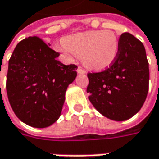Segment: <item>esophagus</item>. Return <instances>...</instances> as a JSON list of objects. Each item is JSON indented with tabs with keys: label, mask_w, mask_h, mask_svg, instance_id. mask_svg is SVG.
<instances>
[{
	"label": "esophagus",
	"mask_w": 159,
	"mask_h": 159,
	"mask_svg": "<svg viewBox=\"0 0 159 159\" xmlns=\"http://www.w3.org/2000/svg\"><path fill=\"white\" fill-rule=\"evenodd\" d=\"M77 73H78V74H85V71L83 69V67L78 66V68H77Z\"/></svg>",
	"instance_id": "34e87169"
}]
</instances>
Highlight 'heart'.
<instances>
[{"label":"heart","instance_id":"1","mask_svg":"<svg viewBox=\"0 0 159 159\" xmlns=\"http://www.w3.org/2000/svg\"><path fill=\"white\" fill-rule=\"evenodd\" d=\"M59 48L68 56L75 54L81 58L88 69L101 71L112 65L118 54V39L108 30L88 31L64 38Z\"/></svg>","mask_w":159,"mask_h":159}]
</instances>
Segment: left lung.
<instances>
[{
  "instance_id": "left-lung-1",
  "label": "left lung",
  "mask_w": 159,
  "mask_h": 159,
  "mask_svg": "<svg viewBox=\"0 0 159 159\" xmlns=\"http://www.w3.org/2000/svg\"><path fill=\"white\" fill-rule=\"evenodd\" d=\"M116 59L106 70L88 73L86 92L100 114L109 119L124 121L135 116L148 92L149 68L143 43L129 33L118 40Z\"/></svg>"
}]
</instances>
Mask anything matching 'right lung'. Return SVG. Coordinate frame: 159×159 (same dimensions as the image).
I'll list each match as a JSON object with an SVG mask.
<instances>
[{
  "instance_id": "add662e5",
  "label": "right lung",
  "mask_w": 159,
  "mask_h": 159,
  "mask_svg": "<svg viewBox=\"0 0 159 159\" xmlns=\"http://www.w3.org/2000/svg\"><path fill=\"white\" fill-rule=\"evenodd\" d=\"M59 54L41 38L33 36L21 41L9 60L8 99L16 116L28 125L47 127L61 115L77 66L62 64L57 60Z\"/></svg>"
}]
</instances>
